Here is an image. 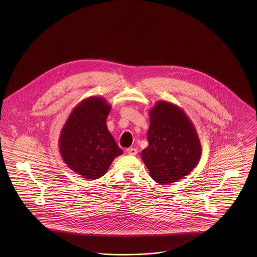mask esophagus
I'll return each mask as SVG.
<instances>
[{
	"label": "esophagus",
	"instance_id": "obj_1",
	"mask_svg": "<svg viewBox=\"0 0 257 257\" xmlns=\"http://www.w3.org/2000/svg\"><path fill=\"white\" fill-rule=\"evenodd\" d=\"M126 152L130 155H137L138 154V149L135 148V147H130V148L126 149Z\"/></svg>",
	"mask_w": 257,
	"mask_h": 257
}]
</instances>
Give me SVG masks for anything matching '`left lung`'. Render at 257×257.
Returning <instances> with one entry per match:
<instances>
[{"mask_svg": "<svg viewBox=\"0 0 257 257\" xmlns=\"http://www.w3.org/2000/svg\"><path fill=\"white\" fill-rule=\"evenodd\" d=\"M148 113V147L142 151L143 161L155 182H177L201 158L202 147L196 127L186 112L170 102L158 101Z\"/></svg>", "mask_w": 257, "mask_h": 257, "instance_id": "left-lung-1", "label": "left lung"}]
</instances>
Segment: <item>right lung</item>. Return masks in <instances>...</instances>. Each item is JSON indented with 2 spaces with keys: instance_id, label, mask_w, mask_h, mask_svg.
Instances as JSON below:
<instances>
[{
  "instance_id": "1",
  "label": "right lung",
  "mask_w": 257,
  "mask_h": 257,
  "mask_svg": "<svg viewBox=\"0 0 257 257\" xmlns=\"http://www.w3.org/2000/svg\"><path fill=\"white\" fill-rule=\"evenodd\" d=\"M111 106L100 96L81 101L65 121L58 141L65 164L85 179L104 176L122 150L107 126Z\"/></svg>"
}]
</instances>
